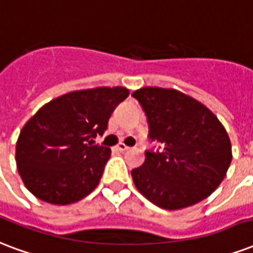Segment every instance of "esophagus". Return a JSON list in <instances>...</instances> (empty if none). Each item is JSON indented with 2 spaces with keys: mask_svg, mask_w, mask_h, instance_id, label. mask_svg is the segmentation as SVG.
I'll use <instances>...</instances> for the list:
<instances>
[{
  "mask_svg": "<svg viewBox=\"0 0 253 253\" xmlns=\"http://www.w3.org/2000/svg\"><path fill=\"white\" fill-rule=\"evenodd\" d=\"M116 148H117V151H120V152H126L130 149V148L126 147V145H125V144H123V142H120L119 145H117Z\"/></svg>",
  "mask_w": 253,
  "mask_h": 253,
  "instance_id": "34e87169",
  "label": "esophagus"
}]
</instances>
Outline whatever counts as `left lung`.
<instances>
[{"label":"left lung","instance_id":"1","mask_svg":"<svg viewBox=\"0 0 253 253\" xmlns=\"http://www.w3.org/2000/svg\"><path fill=\"white\" fill-rule=\"evenodd\" d=\"M132 96L147 115L151 141L160 142V149L145 152L144 164L132 170L140 193L169 211L210 196L232 160L231 141L219 119L176 89L147 86Z\"/></svg>","mask_w":253,"mask_h":253}]
</instances>
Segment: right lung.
<instances>
[{
  "label": "right lung",
  "instance_id": "add662e5",
  "mask_svg": "<svg viewBox=\"0 0 253 253\" xmlns=\"http://www.w3.org/2000/svg\"><path fill=\"white\" fill-rule=\"evenodd\" d=\"M123 86L76 90L54 98L24 125L16 145L22 181L40 200L66 206L97 187L111 149L93 145L128 97Z\"/></svg>",
  "mask_w": 253,
  "mask_h": 253
}]
</instances>
